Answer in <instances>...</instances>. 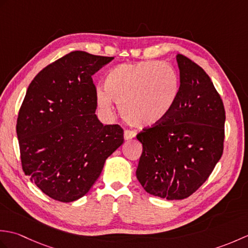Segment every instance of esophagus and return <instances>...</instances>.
I'll use <instances>...</instances> for the list:
<instances>
[{
	"mask_svg": "<svg viewBox=\"0 0 248 248\" xmlns=\"http://www.w3.org/2000/svg\"><path fill=\"white\" fill-rule=\"evenodd\" d=\"M136 136V133L134 131H131V130H125L124 131V138L125 140H132Z\"/></svg>",
	"mask_w": 248,
	"mask_h": 248,
	"instance_id": "obj_1",
	"label": "esophagus"
}]
</instances>
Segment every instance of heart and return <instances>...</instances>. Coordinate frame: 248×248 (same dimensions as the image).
<instances>
[{"label":"heart","instance_id":"1","mask_svg":"<svg viewBox=\"0 0 248 248\" xmlns=\"http://www.w3.org/2000/svg\"><path fill=\"white\" fill-rule=\"evenodd\" d=\"M104 88L97 89L96 101L105 116L112 114L115 101L130 124L148 128L162 123L175 107L179 78L165 62L145 61L113 67L105 76Z\"/></svg>","mask_w":248,"mask_h":248}]
</instances>
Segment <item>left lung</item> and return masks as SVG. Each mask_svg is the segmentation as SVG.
Instances as JSON below:
<instances>
[{
    "mask_svg": "<svg viewBox=\"0 0 248 248\" xmlns=\"http://www.w3.org/2000/svg\"><path fill=\"white\" fill-rule=\"evenodd\" d=\"M180 86L167 117L138 134L143 152L136 178L147 193L167 200L187 198L211 175L223 155L225 108L202 67L176 56Z\"/></svg>",
    "mask_w": 248,
    "mask_h": 248,
    "instance_id": "left-lung-1",
    "label": "left lung"
}]
</instances>
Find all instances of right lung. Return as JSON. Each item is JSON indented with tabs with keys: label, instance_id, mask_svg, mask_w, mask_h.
I'll return each mask as SVG.
<instances>
[{
	"label": "right lung",
	"instance_id": "add662e5",
	"mask_svg": "<svg viewBox=\"0 0 248 248\" xmlns=\"http://www.w3.org/2000/svg\"><path fill=\"white\" fill-rule=\"evenodd\" d=\"M113 59L71 52L44 68L26 91L17 120L23 171L59 202L87 194L124 143V130L103 125L94 114L92 76Z\"/></svg>",
	"mask_w": 248,
	"mask_h": 248
}]
</instances>
